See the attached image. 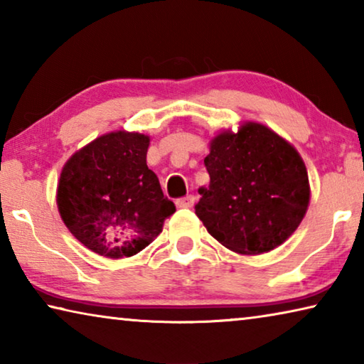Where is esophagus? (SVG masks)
Here are the masks:
<instances>
[{
  "instance_id": "obj_1",
  "label": "esophagus",
  "mask_w": 364,
  "mask_h": 364,
  "mask_svg": "<svg viewBox=\"0 0 364 364\" xmlns=\"http://www.w3.org/2000/svg\"><path fill=\"white\" fill-rule=\"evenodd\" d=\"M194 202H196V197L193 194H189L186 197H181V199H178L176 205L181 207V208H191L194 205Z\"/></svg>"
}]
</instances>
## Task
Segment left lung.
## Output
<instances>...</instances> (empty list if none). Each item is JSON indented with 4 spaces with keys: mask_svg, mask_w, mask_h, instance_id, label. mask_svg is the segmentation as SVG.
Wrapping results in <instances>:
<instances>
[{
    "mask_svg": "<svg viewBox=\"0 0 364 364\" xmlns=\"http://www.w3.org/2000/svg\"><path fill=\"white\" fill-rule=\"evenodd\" d=\"M208 146L210 186L199 189L196 215L210 236L241 255L267 254L286 242L310 204L297 149L258 122L220 132Z\"/></svg>",
    "mask_w": 364,
    "mask_h": 364,
    "instance_id": "1",
    "label": "left lung"
}]
</instances>
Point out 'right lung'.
<instances>
[{
	"mask_svg": "<svg viewBox=\"0 0 364 364\" xmlns=\"http://www.w3.org/2000/svg\"><path fill=\"white\" fill-rule=\"evenodd\" d=\"M149 143L143 133L110 132L64 164L56 191L59 215L75 239L97 255H136L176 210L147 168Z\"/></svg>",
	"mask_w": 364,
	"mask_h": 364,
	"instance_id": "1",
	"label": "right lung"
}]
</instances>
